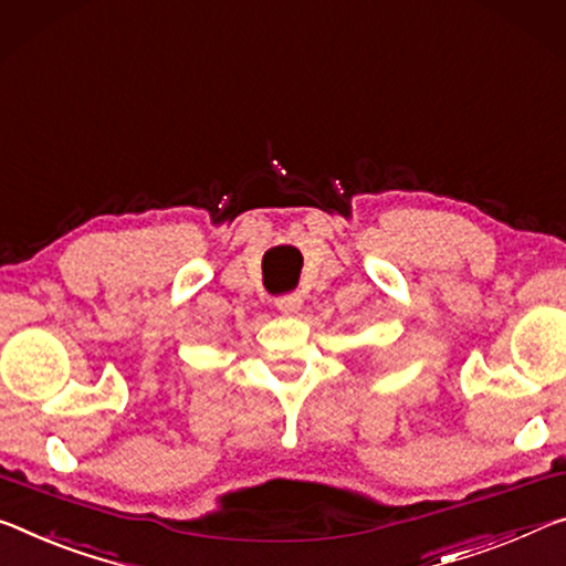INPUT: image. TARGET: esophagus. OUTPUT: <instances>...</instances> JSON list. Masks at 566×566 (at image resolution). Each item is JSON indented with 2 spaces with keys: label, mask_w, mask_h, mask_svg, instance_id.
<instances>
[{
  "label": "esophagus",
  "mask_w": 566,
  "mask_h": 566,
  "mask_svg": "<svg viewBox=\"0 0 566 566\" xmlns=\"http://www.w3.org/2000/svg\"><path fill=\"white\" fill-rule=\"evenodd\" d=\"M276 310L284 312V315H294L302 307V297L297 292H286V294H280V297L274 300Z\"/></svg>",
  "instance_id": "34e87169"
}]
</instances>
